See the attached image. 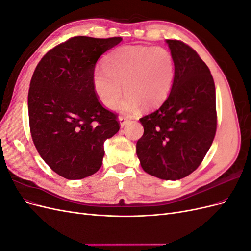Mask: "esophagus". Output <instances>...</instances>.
Segmentation results:
<instances>
[{"mask_svg": "<svg viewBox=\"0 0 251 251\" xmlns=\"http://www.w3.org/2000/svg\"><path fill=\"white\" fill-rule=\"evenodd\" d=\"M118 120H119V124H120L121 127H124L128 123V119L126 116H119Z\"/></svg>", "mask_w": 251, "mask_h": 251, "instance_id": "34e87169", "label": "esophagus"}]
</instances>
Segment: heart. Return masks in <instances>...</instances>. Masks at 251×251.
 <instances>
[{
	"label": "heart",
	"mask_w": 251,
	"mask_h": 251,
	"mask_svg": "<svg viewBox=\"0 0 251 251\" xmlns=\"http://www.w3.org/2000/svg\"><path fill=\"white\" fill-rule=\"evenodd\" d=\"M175 76V63L171 53L163 48L124 46L113 51L93 75L95 92L105 108L119 104L124 113H134L142 105L151 110L168 97Z\"/></svg>",
	"instance_id": "heart-1"
}]
</instances>
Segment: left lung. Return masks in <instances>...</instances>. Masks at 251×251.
I'll return each mask as SVG.
<instances>
[{"instance_id": "obj_1", "label": "left lung", "mask_w": 251, "mask_h": 251, "mask_svg": "<svg viewBox=\"0 0 251 251\" xmlns=\"http://www.w3.org/2000/svg\"><path fill=\"white\" fill-rule=\"evenodd\" d=\"M175 63L171 93L155 112L140 118L144 132L136 153L144 172L179 180L198 169L217 130L216 88L208 67L192 47L166 40Z\"/></svg>"}]
</instances>
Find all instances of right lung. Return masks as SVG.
<instances>
[{
  "label": "right lung",
  "mask_w": 251,
  "mask_h": 251,
  "mask_svg": "<svg viewBox=\"0 0 251 251\" xmlns=\"http://www.w3.org/2000/svg\"><path fill=\"white\" fill-rule=\"evenodd\" d=\"M121 37L74 36L48 51L30 81V133L50 169L77 180L100 169L103 142L119 131L117 114L102 107L94 90L95 65Z\"/></svg>",
  "instance_id": "obj_1"
}]
</instances>
